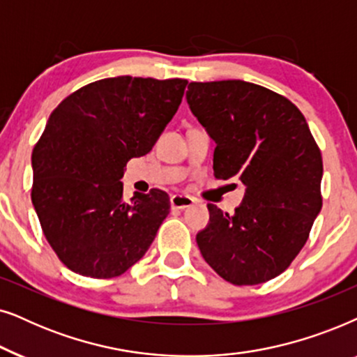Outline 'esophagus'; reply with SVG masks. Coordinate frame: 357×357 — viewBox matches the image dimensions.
Here are the masks:
<instances>
[{
    "label": "esophagus",
    "instance_id": "obj_1",
    "mask_svg": "<svg viewBox=\"0 0 357 357\" xmlns=\"http://www.w3.org/2000/svg\"><path fill=\"white\" fill-rule=\"evenodd\" d=\"M171 202V208H188L194 204V199L189 196H181V194H174L169 199Z\"/></svg>",
    "mask_w": 357,
    "mask_h": 357
}]
</instances>
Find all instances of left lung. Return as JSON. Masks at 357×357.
Here are the masks:
<instances>
[{
  "instance_id": "left-lung-1",
  "label": "left lung",
  "mask_w": 357,
  "mask_h": 357,
  "mask_svg": "<svg viewBox=\"0 0 357 357\" xmlns=\"http://www.w3.org/2000/svg\"><path fill=\"white\" fill-rule=\"evenodd\" d=\"M186 99L217 145L213 174L246 188L231 215L207 204L199 250L235 286L269 281L303 248L321 211V153L305 117L289 99L241 79L191 83Z\"/></svg>"
}]
</instances>
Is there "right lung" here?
I'll return each instance as SVG.
<instances>
[{
  "label": "right lung",
  "mask_w": 357,
  "mask_h": 357,
  "mask_svg": "<svg viewBox=\"0 0 357 357\" xmlns=\"http://www.w3.org/2000/svg\"><path fill=\"white\" fill-rule=\"evenodd\" d=\"M186 79L116 76L63 99L32 151V204L61 263L116 278L150 248L169 213L153 189L122 201L123 166L153 149L181 104Z\"/></svg>",
  "instance_id": "obj_1"
}]
</instances>
